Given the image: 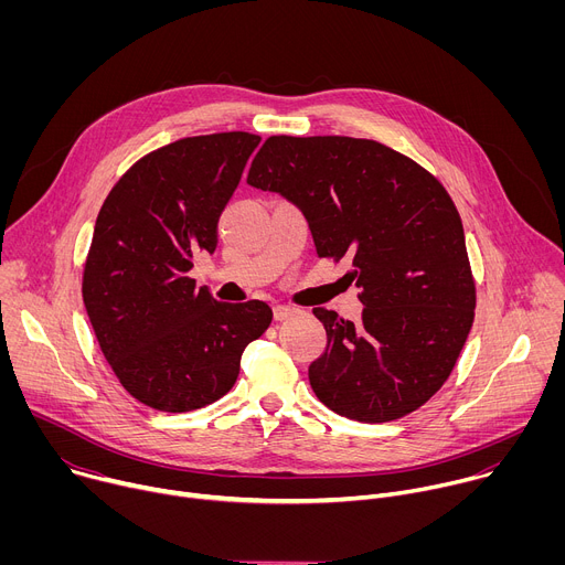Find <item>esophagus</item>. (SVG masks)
<instances>
[{"label":"esophagus","instance_id":"obj_1","mask_svg":"<svg viewBox=\"0 0 565 565\" xmlns=\"http://www.w3.org/2000/svg\"><path fill=\"white\" fill-rule=\"evenodd\" d=\"M273 312H275V319H277V321H284V319H288V317L297 315L299 310H297V308H292V306H286V303H277V306L273 308Z\"/></svg>","mask_w":565,"mask_h":565}]
</instances>
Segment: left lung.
Segmentation results:
<instances>
[{
    "instance_id": "8db88e82",
    "label": "left lung",
    "mask_w": 565,
    "mask_h": 565,
    "mask_svg": "<svg viewBox=\"0 0 565 565\" xmlns=\"http://www.w3.org/2000/svg\"><path fill=\"white\" fill-rule=\"evenodd\" d=\"M248 185L279 192L306 216L319 259L344 275L362 321L312 308L327 351L308 366L315 395L358 423L420 409L447 382L469 335L476 284L460 214L409 156L351 136H270Z\"/></svg>"
}]
</instances>
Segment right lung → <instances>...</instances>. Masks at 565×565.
Returning a JSON list of instances; mask_svg holds the SVG:
<instances>
[{
  "instance_id": "obj_1",
  "label": "right lung",
  "mask_w": 565,
  "mask_h": 565,
  "mask_svg": "<svg viewBox=\"0 0 565 565\" xmlns=\"http://www.w3.org/2000/svg\"><path fill=\"white\" fill-rule=\"evenodd\" d=\"M262 136L223 131L158 147L118 179L94 227L83 299L114 375L142 405L183 414L236 382L273 310L216 301L190 277Z\"/></svg>"
}]
</instances>
